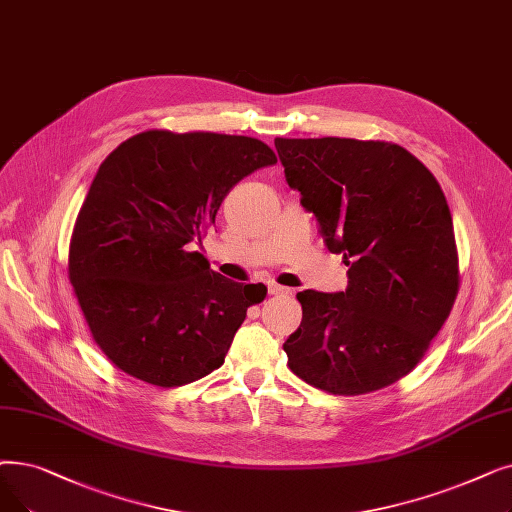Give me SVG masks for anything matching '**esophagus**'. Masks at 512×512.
<instances>
[{
    "label": "esophagus",
    "mask_w": 512,
    "mask_h": 512,
    "mask_svg": "<svg viewBox=\"0 0 512 512\" xmlns=\"http://www.w3.org/2000/svg\"><path fill=\"white\" fill-rule=\"evenodd\" d=\"M268 293H270V295H291L293 288L280 286V284H276V282H268Z\"/></svg>",
    "instance_id": "34e87169"
}]
</instances>
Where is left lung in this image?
I'll list each match as a JSON object with an SVG mask.
<instances>
[{
	"mask_svg": "<svg viewBox=\"0 0 512 512\" xmlns=\"http://www.w3.org/2000/svg\"><path fill=\"white\" fill-rule=\"evenodd\" d=\"M330 253L349 265L341 293L303 291L288 366L322 391L360 395L408 374L458 293L450 207L433 173L389 142L274 140Z\"/></svg>",
	"mask_w": 512,
	"mask_h": 512,
	"instance_id": "1",
	"label": "left lung"
}]
</instances>
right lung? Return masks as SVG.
<instances>
[{
  "instance_id": "right-lung-1",
  "label": "right lung",
  "mask_w": 512,
  "mask_h": 512,
  "mask_svg": "<svg viewBox=\"0 0 512 512\" xmlns=\"http://www.w3.org/2000/svg\"><path fill=\"white\" fill-rule=\"evenodd\" d=\"M270 165L263 142L205 131H144L108 154L77 217L69 278L117 368L180 387L224 364L268 288L213 272L196 247L228 192Z\"/></svg>"
}]
</instances>
